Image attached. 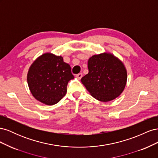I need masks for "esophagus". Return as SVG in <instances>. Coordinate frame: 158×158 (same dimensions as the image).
I'll return each mask as SVG.
<instances>
[{
    "label": "esophagus",
    "instance_id": "obj_1",
    "mask_svg": "<svg viewBox=\"0 0 158 158\" xmlns=\"http://www.w3.org/2000/svg\"><path fill=\"white\" fill-rule=\"evenodd\" d=\"M76 77L77 78L78 80H80L81 78H82V73H79V74H78L76 76Z\"/></svg>",
    "mask_w": 158,
    "mask_h": 158
}]
</instances>
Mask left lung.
<instances>
[{
	"label": "left lung",
	"mask_w": 158,
	"mask_h": 158,
	"mask_svg": "<svg viewBox=\"0 0 158 158\" xmlns=\"http://www.w3.org/2000/svg\"><path fill=\"white\" fill-rule=\"evenodd\" d=\"M88 74L81 82L89 94L100 102H107L118 97L125 89L127 71L125 64L111 52H104L89 57Z\"/></svg>",
	"instance_id": "8db88e82"
}]
</instances>
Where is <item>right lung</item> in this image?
I'll use <instances>...</instances> for the list:
<instances>
[{"mask_svg":"<svg viewBox=\"0 0 158 158\" xmlns=\"http://www.w3.org/2000/svg\"><path fill=\"white\" fill-rule=\"evenodd\" d=\"M74 78L69 64L63 56L45 52L33 62L27 74L28 87L41 103L52 106L66 94L67 84Z\"/></svg>","mask_w":158,"mask_h":158,"instance_id":"add662e5","label":"right lung"}]
</instances>
